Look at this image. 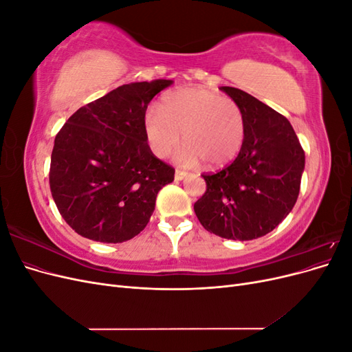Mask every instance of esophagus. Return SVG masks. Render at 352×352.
<instances>
[{
	"label": "esophagus",
	"instance_id": "34e87169",
	"mask_svg": "<svg viewBox=\"0 0 352 352\" xmlns=\"http://www.w3.org/2000/svg\"><path fill=\"white\" fill-rule=\"evenodd\" d=\"M186 175H188V172H185V170L177 168L176 173H175V180H182L184 177H186Z\"/></svg>",
	"mask_w": 352,
	"mask_h": 352
}]
</instances>
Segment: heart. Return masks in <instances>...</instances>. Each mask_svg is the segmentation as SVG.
<instances>
[{"mask_svg": "<svg viewBox=\"0 0 352 352\" xmlns=\"http://www.w3.org/2000/svg\"><path fill=\"white\" fill-rule=\"evenodd\" d=\"M142 126L150 150L158 158H166L176 150L182 133L186 146L179 155L180 162L197 164L201 160L210 168L233 162L247 135L241 105L204 88L167 94L160 102V111H145Z\"/></svg>", "mask_w": 352, "mask_h": 352, "instance_id": "b5f03b06", "label": "heart"}]
</instances>
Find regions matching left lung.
Listing matches in <instances>:
<instances>
[{
  "label": "left lung",
  "mask_w": 352,
  "mask_h": 352,
  "mask_svg": "<svg viewBox=\"0 0 352 352\" xmlns=\"http://www.w3.org/2000/svg\"><path fill=\"white\" fill-rule=\"evenodd\" d=\"M220 89L241 105L247 135L229 166L216 173H202L207 189L194 210L204 229L217 236L257 239L294 208L305 154L285 116L245 91Z\"/></svg>",
  "instance_id": "8db88e82"
}]
</instances>
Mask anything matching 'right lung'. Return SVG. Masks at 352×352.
<instances>
[{
    "mask_svg": "<svg viewBox=\"0 0 352 352\" xmlns=\"http://www.w3.org/2000/svg\"><path fill=\"white\" fill-rule=\"evenodd\" d=\"M172 80L123 85L73 113L56 136L50 188L67 225L105 243L132 239L150 221L158 190L175 168L157 158L144 114Z\"/></svg>",
    "mask_w": 352,
    "mask_h": 352,
    "instance_id": "add662e5",
    "label": "right lung"
}]
</instances>
